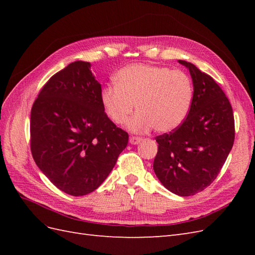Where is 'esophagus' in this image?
Masks as SVG:
<instances>
[{
    "label": "esophagus",
    "instance_id": "esophagus-1",
    "mask_svg": "<svg viewBox=\"0 0 255 255\" xmlns=\"http://www.w3.org/2000/svg\"><path fill=\"white\" fill-rule=\"evenodd\" d=\"M141 140H142L141 137H138V136H130L129 137V142L132 143V144L139 143Z\"/></svg>",
    "mask_w": 255,
    "mask_h": 255
}]
</instances>
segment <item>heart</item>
Returning a JSON list of instances; mask_svg holds the SVG:
<instances>
[{
	"label": "heart",
	"mask_w": 255,
	"mask_h": 255,
	"mask_svg": "<svg viewBox=\"0 0 255 255\" xmlns=\"http://www.w3.org/2000/svg\"><path fill=\"white\" fill-rule=\"evenodd\" d=\"M116 86L101 94L103 109L116 125L128 123L129 130L167 133L182 125L194 99V85L187 73L151 65H129L115 76Z\"/></svg>",
	"instance_id": "b5f03b06"
}]
</instances>
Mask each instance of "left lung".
<instances>
[{"label":"left lung","mask_w":255,"mask_h":255,"mask_svg":"<svg viewBox=\"0 0 255 255\" xmlns=\"http://www.w3.org/2000/svg\"><path fill=\"white\" fill-rule=\"evenodd\" d=\"M194 99L187 117L168 134L157 136L153 169L160 183L175 195L188 197L215 181L235 138L233 110L219 85L190 63Z\"/></svg>","instance_id":"obj_1"}]
</instances>
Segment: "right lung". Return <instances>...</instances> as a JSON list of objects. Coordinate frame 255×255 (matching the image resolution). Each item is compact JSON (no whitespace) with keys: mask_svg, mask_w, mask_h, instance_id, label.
I'll return each instance as SVG.
<instances>
[{"mask_svg":"<svg viewBox=\"0 0 255 255\" xmlns=\"http://www.w3.org/2000/svg\"><path fill=\"white\" fill-rule=\"evenodd\" d=\"M101 84L78 60L44 84L30 112V151L61 191L85 196L111 173L128 134L107 117Z\"/></svg>","mask_w":255,"mask_h":255,"instance_id":"1","label":"right lung"}]
</instances>
